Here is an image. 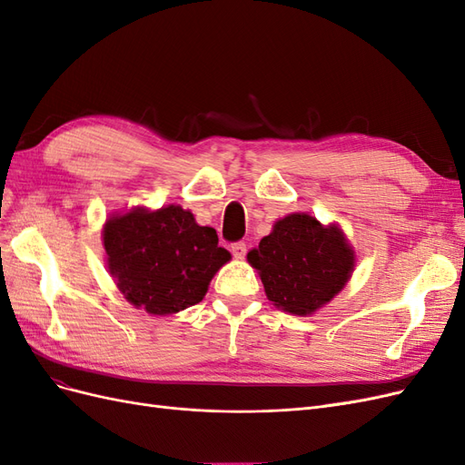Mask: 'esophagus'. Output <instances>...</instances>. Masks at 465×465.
I'll list each match as a JSON object with an SVG mask.
<instances>
[{
  "instance_id": "1",
  "label": "esophagus",
  "mask_w": 465,
  "mask_h": 465,
  "mask_svg": "<svg viewBox=\"0 0 465 465\" xmlns=\"http://www.w3.org/2000/svg\"><path fill=\"white\" fill-rule=\"evenodd\" d=\"M231 252H232V256H234L236 260H242V258L246 256V244H244V242H234V244L231 246Z\"/></svg>"
}]
</instances>
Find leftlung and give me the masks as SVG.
Returning <instances> with one entry per match:
<instances>
[{
	"label": "left lung",
	"mask_w": 465,
	"mask_h": 465,
	"mask_svg": "<svg viewBox=\"0 0 465 465\" xmlns=\"http://www.w3.org/2000/svg\"><path fill=\"white\" fill-rule=\"evenodd\" d=\"M267 299L294 316H311L340 292L353 273L355 250L340 224L291 213L248 252Z\"/></svg>",
	"instance_id": "left-lung-1"
}]
</instances>
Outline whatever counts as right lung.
<instances>
[{"label":"right lung","instance_id":"right-lung-1","mask_svg":"<svg viewBox=\"0 0 465 465\" xmlns=\"http://www.w3.org/2000/svg\"><path fill=\"white\" fill-rule=\"evenodd\" d=\"M103 244L125 301L154 316L202 302L211 279L231 260L215 229L202 227L180 205L135 207L108 217Z\"/></svg>","mask_w":465,"mask_h":465}]
</instances>
